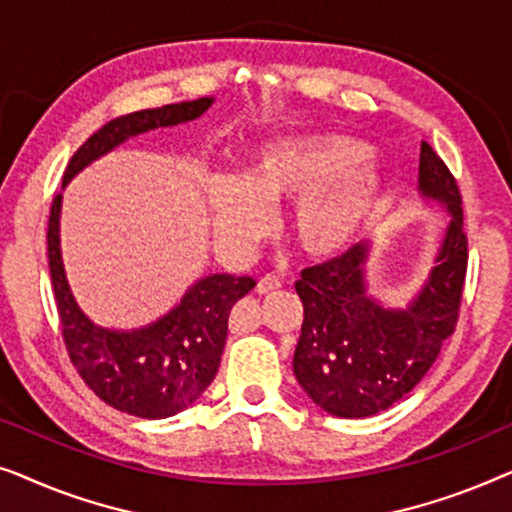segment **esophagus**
<instances>
[{
	"label": "esophagus",
	"mask_w": 512,
	"mask_h": 512,
	"mask_svg": "<svg viewBox=\"0 0 512 512\" xmlns=\"http://www.w3.org/2000/svg\"><path fill=\"white\" fill-rule=\"evenodd\" d=\"M279 286H282V282H279V277H275V275H263L261 279H258L256 291L261 293V296H268V293L277 291Z\"/></svg>",
	"instance_id": "1"
}]
</instances>
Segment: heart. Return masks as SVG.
Returning <instances> with one entry per match:
<instances>
[{
	"instance_id": "obj_1",
	"label": "heart",
	"mask_w": 512,
	"mask_h": 512,
	"mask_svg": "<svg viewBox=\"0 0 512 512\" xmlns=\"http://www.w3.org/2000/svg\"><path fill=\"white\" fill-rule=\"evenodd\" d=\"M368 144L356 137L317 132L284 137L256 153L247 179L223 177L209 205L216 237L230 249H247L270 230V205L293 202L289 230L310 258L347 249L373 219L384 193V174L363 163Z\"/></svg>"
}]
</instances>
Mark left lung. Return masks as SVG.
<instances>
[{"mask_svg": "<svg viewBox=\"0 0 512 512\" xmlns=\"http://www.w3.org/2000/svg\"><path fill=\"white\" fill-rule=\"evenodd\" d=\"M419 191L452 214L436 265L405 310L377 305L366 293L368 244L300 272L303 328L293 373L305 394L335 417H370L410 394L457 328L468 240L457 179L422 142Z\"/></svg>", "mask_w": 512, "mask_h": 512, "instance_id": "8db88e82", "label": "left lung"}]
</instances>
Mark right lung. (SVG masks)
<instances>
[{"mask_svg": "<svg viewBox=\"0 0 512 512\" xmlns=\"http://www.w3.org/2000/svg\"><path fill=\"white\" fill-rule=\"evenodd\" d=\"M212 102V97H200L114 118L79 146L69 160L62 186L128 137L193 121L205 114ZM60 202L58 193L48 216V268L62 340L76 373L95 396L128 415L163 419L186 410L212 384L226 345L228 314L256 282L251 277L209 275L191 286L181 303L156 324L135 331L95 326L76 305L62 268Z\"/></svg>", "mask_w": 512, "mask_h": 512, "instance_id": "right-lung-1", "label": "right lung"}]
</instances>
